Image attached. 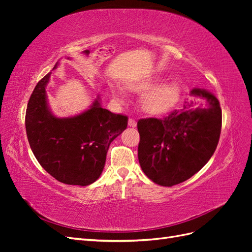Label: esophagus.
<instances>
[{
  "label": "esophagus",
  "mask_w": 252,
  "mask_h": 252,
  "mask_svg": "<svg viewBox=\"0 0 252 252\" xmlns=\"http://www.w3.org/2000/svg\"><path fill=\"white\" fill-rule=\"evenodd\" d=\"M128 126L129 127H136V122L133 119H129L128 120Z\"/></svg>",
  "instance_id": "1"
}]
</instances>
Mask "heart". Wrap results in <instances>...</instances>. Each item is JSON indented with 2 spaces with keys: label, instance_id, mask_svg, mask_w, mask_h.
<instances>
[{
  "label": "heart",
  "instance_id": "heart-1",
  "mask_svg": "<svg viewBox=\"0 0 252 252\" xmlns=\"http://www.w3.org/2000/svg\"><path fill=\"white\" fill-rule=\"evenodd\" d=\"M158 79H148L139 83H132L129 88L139 93H148L143 97V108L151 114H161L169 110L178 103L180 98V87L177 83L170 82L158 85ZM117 94V90H113Z\"/></svg>",
  "mask_w": 252,
  "mask_h": 252
}]
</instances>
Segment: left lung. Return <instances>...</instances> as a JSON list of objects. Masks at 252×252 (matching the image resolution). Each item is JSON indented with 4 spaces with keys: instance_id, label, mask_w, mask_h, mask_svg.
<instances>
[{
    "instance_id": "1",
    "label": "left lung",
    "mask_w": 252,
    "mask_h": 252,
    "mask_svg": "<svg viewBox=\"0 0 252 252\" xmlns=\"http://www.w3.org/2000/svg\"><path fill=\"white\" fill-rule=\"evenodd\" d=\"M191 95L207 101L206 107L186 102L163 119L148 118L138 122L141 168L161 186L180 184L200 171L215 154L222 128V109L218 98L204 89Z\"/></svg>"
}]
</instances>
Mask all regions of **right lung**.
Listing matches in <instances>:
<instances>
[{"instance_id":"right-lung-1","label":"right lung","mask_w":252,"mask_h":252,"mask_svg":"<svg viewBox=\"0 0 252 252\" xmlns=\"http://www.w3.org/2000/svg\"><path fill=\"white\" fill-rule=\"evenodd\" d=\"M50 74L36 84L27 105L25 126L30 148L40 165L59 182L90 185L100 178L109 145L125 130L128 118L102 108L98 98L78 116L55 117L45 89Z\"/></svg>"}]
</instances>
